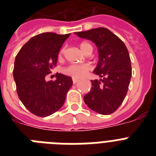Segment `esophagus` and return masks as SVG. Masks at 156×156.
Returning <instances> with one entry per match:
<instances>
[{
	"mask_svg": "<svg viewBox=\"0 0 156 156\" xmlns=\"http://www.w3.org/2000/svg\"><path fill=\"white\" fill-rule=\"evenodd\" d=\"M73 83L75 84V83H76L77 82H78V80H76V79H73Z\"/></svg>",
	"mask_w": 156,
	"mask_h": 156,
	"instance_id": "34e87169",
	"label": "esophagus"
}]
</instances>
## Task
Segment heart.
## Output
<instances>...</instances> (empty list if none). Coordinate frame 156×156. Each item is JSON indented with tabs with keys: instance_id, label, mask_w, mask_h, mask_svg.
<instances>
[{
	"instance_id": "heart-1",
	"label": "heart",
	"mask_w": 156,
	"mask_h": 156,
	"mask_svg": "<svg viewBox=\"0 0 156 156\" xmlns=\"http://www.w3.org/2000/svg\"><path fill=\"white\" fill-rule=\"evenodd\" d=\"M80 48L83 53H87L88 51H93V47L88 42H82L80 44ZM65 52V48L61 49L59 52V56L61 57ZM90 70V66L88 65H70L64 69L63 72L66 75L69 76L73 79H81L84 77L87 72Z\"/></svg>"
}]
</instances>
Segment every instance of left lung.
Listing matches in <instances>:
<instances>
[{
	"mask_svg": "<svg viewBox=\"0 0 156 156\" xmlns=\"http://www.w3.org/2000/svg\"><path fill=\"white\" fill-rule=\"evenodd\" d=\"M75 34L91 41L98 49L94 73L101 79L91 80V90L83 98L85 104L101 115L113 113L126 97L132 76L127 48L116 35L103 27Z\"/></svg>",
	"mask_w": 156,
	"mask_h": 156,
	"instance_id": "obj_1",
	"label": "left lung"
}]
</instances>
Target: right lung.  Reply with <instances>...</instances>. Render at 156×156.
I'll return each instance as SVG.
<instances>
[{
	"label": "right lung",
	"instance_id": "right-lung-1",
	"mask_svg": "<svg viewBox=\"0 0 156 156\" xmlns=\"http://www.w3.org/2000/svg\"><path fill=\"white\" fill-rule=\"evenodd\" d=\"M69 35L38 34L23 45L16 57L13 76L18 96L25 107L37 116H48L60 109L73 85L71 77L58 73L55 80H46Z\"/></svg>",
	"mask_w": 156,
	"mask_h": 156
}]
</instances>
